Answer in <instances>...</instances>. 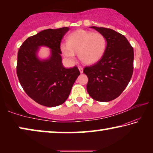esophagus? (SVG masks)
<instances>
[{
    "instance_id": "34e87169",
    "label": "esophagus",
    "mask_w": 153,
    "mask_h": 153,
    "mask_svg": "<svg viewBox=\"0 0 153 153\" xmlns=\"http://www.w3.org/2000/svg\"><path fill=\"white\" fill-rule=\"evenodd\" d=\"M78 69H79V72L81 74H82L83 73V67H78Z\"/></svg>"
}]
</instances>
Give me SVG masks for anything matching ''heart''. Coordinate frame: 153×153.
<instances>
[{
    "instance_id": "obj_1",
    "label": "heart",
    "mask_w": 153,
    "mask_h": 153,
    "mask_svg": "<svg viewBox=\"0 0 153 153\" xmlns=\"http://www.w3.org/2000/svg\"><path fill=\"white\" fill-rule=\"evenodd\" d=\"M107 49V40L102 33L78 30L67 37V44L61 45V50L68 60H75V53L83 63L92 65L99 61Z\"/></svg>"
}]
</instances>
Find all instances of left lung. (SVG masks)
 Segmentation results:
<instances>
[{"label": "left lung", "mask_w": 153, "mask_h": 153, "mask_svg": "<svg viewBox=\"0 0 153 153\" xmlns=\"http://www.w3.org/2000/svg\"><path fill=\"white\" fill-rule=\"evenodd\" d=\"M90 27L102 33L107 44L102 58L83 71L88 78L87 91L97 101H111L123 92L131 78L134 49L125 36L115 30Z\"/></svg>", "instance_id": "1"}]
</instances>
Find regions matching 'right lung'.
Listing matches in <instances>:
<instances>
[{
	"instance_id": "obj_1",
	"label": "right lung",
	"mask_w": 153,
	"mask_h": 153,
	"mask_svg": "<svg viewBox=\"0 0 153 153\" xmlns=\"http://www.w3.org/2000/svg\"><path fill=\"white\" fill-rule=\"evenodd\" d=\"M69 28L45 30L30 36L17 53V75L23 89L38 104L48 107L62 105L70 94L80 72L77 67L65 68L60 45ZM51 49L50 58L41 61L36 53L39 46Z\"/></svg>"
}]
</instances>
